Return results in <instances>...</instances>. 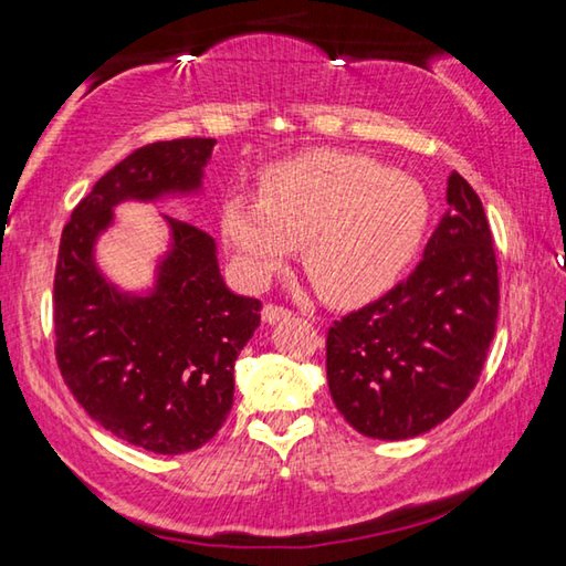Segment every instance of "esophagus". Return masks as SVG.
<instances>
[{"label":"esophagus","mask_w":566,"mask_h":566,"mask_svg":"<svg viewBox=\"0 0 566 566\" xmlns=\"http://www.w3.org/2000/svg\"><path fill=\"white\" fill-rule=\"evenodd\" d=\"M286 317H292V310H286V306H282V304H264V310H262V319L266 322V324H276V322H282V319H286Z\"/></svg>","instance_id":"obj_1"}]
</instances>
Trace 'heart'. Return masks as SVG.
Returning <instances> with one entry per match:
<instances>
[{"label": "heart", "mask_w": 566, "mask_h": 566, "mask_svg": "<svg viewBox=\"0 0 566 566\" xmlns=\"http://www.w3.org/2000/svg\"><path fill=\"white\" fill-rule=\"evenodd\" d=\"M427 222L419 179L337 149L280 161L264 171L262 197L232 191L222 205L224 239L249 280H270L304 242V272L332 304L385 294L415 260Z\"/></svg>", "instance_id": "1"}]
</instances>
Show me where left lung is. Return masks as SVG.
<instances>
[{
  "instance_id": "1",
  "label": "left lung",
  "mask_w": 566,
  "mask_h": 566,
  "mask_svg": "<svg viewBox=\"0 0 566 566\" xmlns=\"http://www.w3.org/2000/svg\"><path fill=\"white\" fill-rule=\"evenodd\" d=\"M447 212L424 256L381 300L334 322L327 381L339 415L371 439H411L464 405L482 375L500 312L490 222L452 171Z\"/></svg>"
}]
</instances>
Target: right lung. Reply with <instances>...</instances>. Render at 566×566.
<instances>
[{
  "label": "right lung",
  "instance_id": "add662e5",
  "mask_svg": "<svg viewBox=\"0 0 566 566\" xmlns=\"http://www.w3.org/2000/svg\"><path fill=\"white\" fill-rule=\"evenodd\" d=\"M217 139L187 137L134 149L74 207L54 274V352L64 385L114 437L155 454L212 439L234 401V361L260 327L262 302L224 284L217 244L165 217L171 244L147 294L104 280L94 244L114 207L197 195Z\"/></svg>",
  "mask_w": 566,
  "mask_h": 566
}]
</instances>
